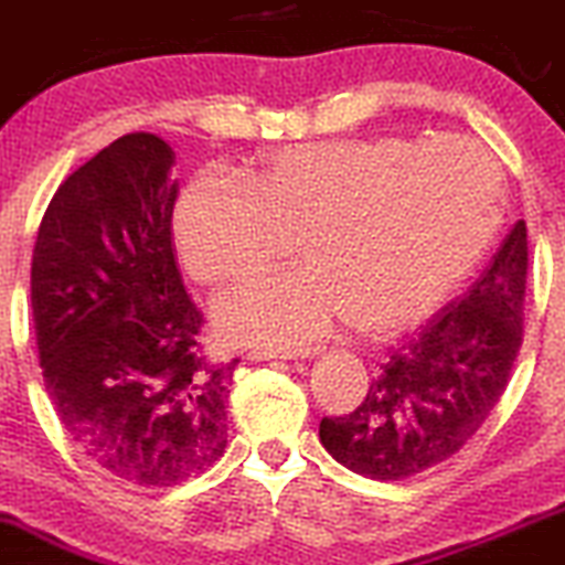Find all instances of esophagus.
<instances>
[{
  "mask_svg": "<svg viewBox=\"0 0 565 565\" xmlns=\"http://www.w3.org/2000/svg\"><path fill=\"white\" fill-rule=\"evenodd\" d=\"M320 348H284V350H254L250 359H315Z\"/></svg>",
  "mask_w": 565,
  "mask_h": 565,
  "instance_id": "34e87169",
  "label": "esophagus"
}]
</instances>
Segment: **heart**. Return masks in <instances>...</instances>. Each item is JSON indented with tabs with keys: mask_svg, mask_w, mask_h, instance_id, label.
<instances>
[{
	"mask_svg": "<svg viewBox=\"0 0 565 565\" xmlns=\"http://www.w3.org/2000/svg\"><path fill=\"white\" fill-rule=\"evenodd\" d=\"M497 168L463 137H344L267 154L248 179L204 171L177 206L195 278L234 284L289 254L306 265L226 295L217 320L254 344H300L348 317L366 337L428 317L494 239Z\"/></svg>",
	"mask_w": 565,
	"mask_h": 565,
	"instance_id": "b5f03b06",
	"label": "heart"
}]
</instances>
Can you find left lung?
I'll list each match as a JSON object with an SVG mask.
<instances>
[{"mask_svg":"<svg viewBox=\"0 0 565 565\" xmlns=\"http://www.w3.org/2000/svg\"><path fill=\"white\" fill-rule=\"evenodd\" d=\"M524 284L527 226L519 221L461 300L388 348L359 408L322 416V447L383 483L456 456L508 386L522 348Z\"/></svg>","mask_w":565,"mask_h":565,"instance_id":"1","label":"left lung"}]
</instances>
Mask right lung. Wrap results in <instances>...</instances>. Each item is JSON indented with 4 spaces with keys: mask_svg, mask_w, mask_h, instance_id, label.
Masks as SVG:
<instances>
[{
    "mask_svg": "<svg viewBox=\"0 0 565 565\" xmlns=\"http://www.w3.org/2000/svg\"><path fill=\"white\" fill-rule=\"evenodd\" d=\"M171 146L131 131L54 193L32 250L43 383L65 434L146 489L204 475L226 450L234 366L201 355L204 317L171 243Z\"/></svg>",
    "mask_w": 565,
    "mask_h": 565,
    "instance_id": "obj_1",
    "label": "right lung"
}]
</instances>
